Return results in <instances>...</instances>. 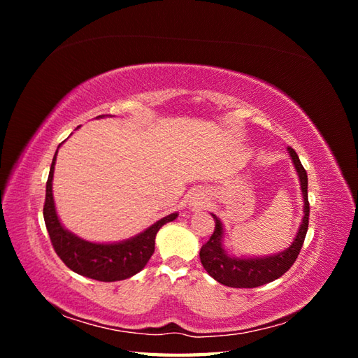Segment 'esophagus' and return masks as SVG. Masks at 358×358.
<instances>
[{"label":"esophagus","mask_w":358,"mask_h":358,"mask_svg":"<svg viewBox=\"0 0 358 358\" xmlns=\"http://www.w3.org/2000/svg\"><path fill=\"white\" fill-rule=\"evenodd\" d=\"M208 203H209V197L206 196L204 192L197 191V192L194 194V196L191 197V200H189V208L196 209V210H200V209H204L206 206H208Z\"/></svg>","instance_id":"1"}]
</instances>
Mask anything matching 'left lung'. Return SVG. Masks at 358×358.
Segmentation results:
<instances>
[{
  "mask_svg": "<svg viewBox=\"0 0 358 358\" xmlns=\"http://www.w3.org/2000/svg\"><path fill=\"white\" fill-rule=\"evenodd\" d=\"M287 150L292 166L297 171L303 197V218L294 241L284 251L272 255L236 257L224 245L227 233L221 220L216 215L210 213L215 220V231L208 243H204L200 249V262L206 272L222 285L231 288H255L268 284L282 276L297 259L309 225L308 173L303 169L296 150L292 148H287Z\"/></svg>",
  "mask_w": 358,
  "mask_h": 358,
  "instance_id": "left-lung-1",
  "label": "left lung"
}]
</instances>
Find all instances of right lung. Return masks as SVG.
I'll return each instance as SVG.
<instances>
[{
  "instance_id": "obj_1",
  "label": "right lung",
  "mask_w": 358,
  "mask_h": 358,
  "mask_svg": "<svg viewBox=\"0 0 358 358\" xmlns=\"http://www.w3.org/2000/svg\"><path fill=\"white\" fill-rule=\"evenodd\" d=\"M103 117H106V115L96 116V119ZM62 143H59V146ZM58 149L52 159L46 183V201L45 208H43L45 224L50 236V242L53 248H55V252L62 259L64 264L71 268L73 272L95 280H101V282H115V280H124L134 276L140 270H143L150 257H152L155 251V236L158 230L164 224L175 221L179 213L173 212L164 216V218L149 225L143 231L125 241L101 243L82 239V237L67 230L62 225L57 212L55 200H53L52 180L53 171H55Z\"/></svg>"
}]
</instances>
